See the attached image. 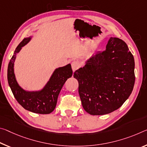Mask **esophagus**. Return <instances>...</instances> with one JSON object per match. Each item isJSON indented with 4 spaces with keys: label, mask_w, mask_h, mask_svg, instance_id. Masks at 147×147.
I'll use <instances>...</instances> for the list:
<instances>
[{
    "label": "esophagus",
    "mask_w": 147,
    "mask_h": 147,
    "mask_svg": "<svg viewBox=\"0 0 147 147\" xmlns=\"http://www.w3.org/2000/svg\"><path fill=\"white\" fill-rule=\"evenodd\" d=\"M71 66H72V69H73V72H75L76 70H77L79 67H80V63L78 61H73L71 63Z\"/></svg>",
    "instance_id": "1"
}]
</instances>
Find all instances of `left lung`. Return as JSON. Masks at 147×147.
Segmentation results:
<instances>
[{
  "instance_id": "obj_1",
  "label": "left lung",
  "mask_w": 147,
  "mask_h": 147,
  "mask_svg": "<svg viewBox=\"0 0 147 147\" xmlns=\"http://www.w3.org/2000/svg\"><path fill=\"white\" fill-rule=\"evenodd\" d=\"M134 69L126 43L111 37L105 50L92 55L74 73L84 109L90 115H103L119 109L134 89Z\"/></svg>"
}]
</instances>
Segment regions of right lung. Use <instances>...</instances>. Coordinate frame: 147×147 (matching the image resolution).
I'll use <instances>...</instances> for the list:
<instances>
[{"label": "right lung", "instance_id": "add662e5", "mask_svg": "<svg viewBox=\"0 0 147 147\" xmlns=\"http://www.w3.org/2000/svg\"><path fill=\"white\" fill-rule=\"evenodd\" d=\"M32 37L31 36L25 38L16 48L9 62L7 77L13 96L23 108L32 113L46 115L51 113L55 109L60 91L67 79L73 75V71L69 63L56 68L47 83L40 90L30 91L21 87L16 78L14 62L18 53L22 47L31 41Z\"/></svg>", "mask_w": 147, "mask_h": 147}]
</instances>
